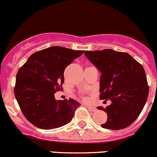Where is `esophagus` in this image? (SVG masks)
Masks as SVG:
<instances>
[{"label": "esophagus", "instance_id": "obj_1", "mask_svg": "<svg viewBox=\"0 0 157 157\" xmlns=\"http://www.w3.org/2000/svg\"><path fill=\"white\" fill-rule=\"evenodd\" d=\"M86 107L89 109L90 111H93V112H94V111H97V109L96 107H94V106H91V105H86Z\"/></svg>", "mask_w": 157, "mask_h": 157}]
</instances>
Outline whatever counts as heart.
Wrapping results in <instances>:
<instances>
[{
    "mask_svg": "<svg viewBox=\"0 0 157 157\" xmlns=\"http://www.w3.org/2000/svg\"><path fill=\"white\" fill-rule=\"evenodd\" d=\"M84 100H88V98H87V97H84Z\"/></svg>",
    "mask_w": 157,
    "mask_h": 157,
    "instance_id": "obj_1",
    "label": "heart"
}]
</instances>
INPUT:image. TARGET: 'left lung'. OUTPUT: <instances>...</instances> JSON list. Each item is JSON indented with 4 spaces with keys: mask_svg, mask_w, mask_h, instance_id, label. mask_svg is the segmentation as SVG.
Masks as SVG:
<instances>
[{
    "mask_svg": "<svg viewBox=\"0 0 157 157\" xmlns=\"http://www.w3.org/2000/svg\"><path fill=\"white\" fill-rule=\"evenodd\" d=\"M84 55L102 73L100 99L109 100L104 128L120 130L128 127L142 112L148 97L149 87L144 68L125 52L112 49L86 51Z\"/></svg>",
    "mask_w": 157,
    "mask_h": 157,
    "instance_id": "obj_1",
    "label": "left lung"
}]
</instances>
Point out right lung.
<instances>
[{
    "mask_svg": "<svg viewBox=\"0 0 157 157\" xmlns=\"http://www.w3.org/2000/svg\"><path fill=\"white\" fill-rule=\"evenodd\" d=\"M84 51L52 46L32 55L16 75L15 96L24 117L41 129L69 123L80 104L76 100H55L63 89L64 71Z\"/></svg>",
    "mask_w": 157,
    "mask_h": 157,
    "instance_id": "1",
    "label": "right lung"
}]
</instances>
